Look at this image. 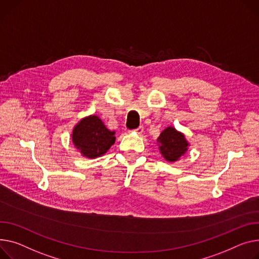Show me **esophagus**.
Masks as SVG:
<instances>
[{
    "mask_svg": "<svg viewBox=\"0 0 259 259\" xmlns=\"http://www.w3.org/2000/svg\"><path fill=\"white\" fill-rule=\"evenodd\" d=\"M133 132H135V133H137V134H142V133L144 132V127H143V126H140L139 128H136Z\"/></svg>",
    "mask_w": 259,
    "mask_h": 259,
    "instance_id": "1",
    "label": "esophagus"
}]
</instances>
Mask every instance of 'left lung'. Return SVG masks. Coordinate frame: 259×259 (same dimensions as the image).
I'll return each mask as SVG.
<instances>
[{"label": "left lung", "mask_w": 259, "mask_h": 259, "mask_svg": "<svg viewBox=\"0 0 259 259\" xmlns=\"http://www.w3.org/2000/svg\"><path fill=\"white\" fill-rule=\"evenodd\" d=\"M160 153L167 161H176L187 151L188 144L182 133L173 127L164 129L158 137Z\"/></svg>", "instance_id": "left-lung-1"}]
</instances>
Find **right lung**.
Listing matches in <instances>:
<instances>
[{"mask_svg":"<svg viewBox=\"0 0 259 259\" xmlns=\"http://www.w3.org/2000/svg\"><path fill=\"white\" fill-rule=\"evenodd\" d=\"M72 140L85 157L96 158L104 155L114 144V132L109 131L102 120L91 115L81 119L73 130Z\"/></svg>","mask_w":259,"mask_h":259,"instance_id":"add662e5","label":"right lung"}]
</instances>
